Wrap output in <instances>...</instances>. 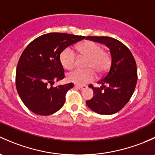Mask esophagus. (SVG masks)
Returning a JSON list of instances; mask_svg holds the SVG:
<instances>
[{
	"instance_id": "34e87169",
	"label": "esophagus",
	"mask_w": 155,
	"mask_h": 155,
	"mask_svg": "<svg viewBox=\"0 0 155 155\" xmlns=\"http://www.w3.org/2000/svg\"><path fill=\"white\" fill-rule=\"evenodd\" d=\"M75 87L79 89L80 91H83V90H84V89L87 88V86H85V85H79V84H76V85H75Z\"/></svg>"
}]
</instances>
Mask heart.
<instances>
[{
    "label": "heart",
    "mask_w": 155,
    "mask_h": 155,
    "mask_svg": "<svg viewBox=\"0 0 155 155\" xmlns=\"http://www.w3.org/2000/svg\"><path fill=\"white\" fill-rule=\"evenodd\" d=\"M78 50L81 56L87 58L84 68L87 69H77L68 73L67 79L69 82L77 84H86L92 81L95 77L94 71L98 73H102L109 68L110 56L97 44L90 41L83 42L78 46ZM76 53L71 48H65L60 55L61 64L66 69H72L76 64Z\"/></svg>",
    "instance_id": "1"
}]
</instances>
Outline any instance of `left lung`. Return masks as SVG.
Instances as JSON below:
<instances>
[{
  "label": "left lung",
  "instance_id": "8db88e82",
  "mask_svg": "<svg viewBox=\"0 0 155 155\" xmlns=\"http://www.w3.org/2000/svg\"><path fill=\"white\" fill-rule=\"evenodd\" d=\"M86 39L106 45L111 56L108 72L98 82L101 87L89 86L94 91V97L86 104L99 114H114L128 103L134 91L137 81L134 58L128 48L115 38L87 36Z\"/></svg>",
  "mask_w": 155,
  "mask_h": 155
}]
</instances>
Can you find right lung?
I'll return each instance as SVG.
<instances>
[{"label": "right lung", "instance_id": "right-lung-1", "mask_svg": "<svg viewBox=\"0 0 155 155\" xmlns=\"http://www.w3.org/2000/svg\"><path fill=\"white\" fill-rule=\"evenodd\" d=\"M82 35L50 32L35 38L25 48L16 69V88L22 102L36 114L48 116L64 105L73 83L50 87L64 79L60 54L70 45L84 39Z\"/></svg>", "mask_w": 155, "mask_h": 155}]
</instances>
